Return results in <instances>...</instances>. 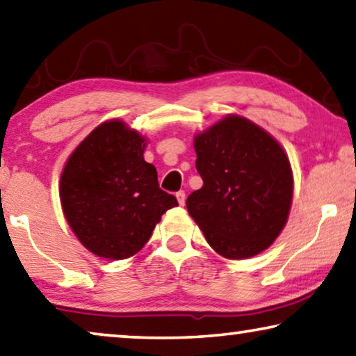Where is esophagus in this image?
I'll return each mask as SVG.
<instances>
[{
	"label": "esophagus",
	"mask_w": 356,
	"mask_h": 356,
	"mask_svg": "<svg viewBox=\"0 0 356 356\" xmlns=\"http://www.w3.org/2000/svg\"><path fill=\"white\" fill-rule=\"evenodd\" d=\"M176 198H177V201H179V204H180V206H184V204H185V192H184V190H180V192H177V193H176Z\"/></svg>",
	"instance_id": "1"
}]
</instances>
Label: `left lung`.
<instances>
[{
    "label": "left lung",
    "mask_w": 356,
    "mask_h": 356,
    "mask_svg": "<svg viewBox=\"0 0 356 356\" xmlns=\"http://www.w3.org/2000/svg\"><path fill=\"white\" fill-rule=\"evenodd\" d=\"M203 187L187 198L206 241L227 259H248L277 240L293 201V171L262 127L230 115L195 137Z\"/></svg>",
    "instance_id": "1"
}]
</instances>
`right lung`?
Segmentation results:
<instances>
[{"mask_svg": "<svg viewBox=\"0 0 356 356\" xmlns=\"http://www.w3.org/2000/svg\"><path fill=\"white\" fill-rule=\"evenodd\" d=\"M144 137L123 121L102 123L72 153L60 177L65 219L84 248L120 261L150 240L174 195L158 185L156 168L144 160Z\"/></svg>", "mask_w": 356, "mask_h": 356, "instance_id": "right-lung-1", "label": "right lung"}]
</instances>
